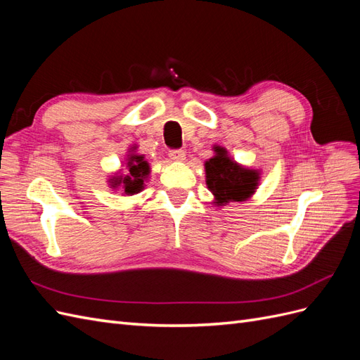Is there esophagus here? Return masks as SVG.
I'll return each mask as SVG.
<instances>
[{"mask_svg":"<svg viewBox=\"0 0 360 360\" xmlns=\"http://www.w3.org/2000/svg\"><path fill=\"white\" fill-rule=\"evenodd\" d=\"M169 159L172 162H184V159H186V155H184L183 150H171L169 151Z\"/></svg>","mask_w":360,"mask_h":360,"instance_id":"esophagus-1","label":"esophagus"}]
</instances>
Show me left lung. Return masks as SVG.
Masks as SVG:
<instances>
[{
  "instance_id": "1",
  "label": "left lung",
  "mask_w": 360,
  "mask_h": 360,
  "mask_svg": "<svg viewBox=\"0 0 360 360\" xmlns=\"http://www.w3.org/2000/svg\"><path fill=\"white\" fill-rule=\"evenodd\" d=\"M213 151L214 156L204 162L205 184L213 195L212 204L222 207L248 201L258 189L261 171L240 165L225 147L216 144Z\"/></svg>"
}]
</instances>
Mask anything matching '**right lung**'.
Segmentation results:
<instances>
[{"label":"right lung","mask_w":360,"mask_h":360,"mask_svg":"<svg viewBox=\"0 0 360 360\" xmlns=\"http://www.w3.org/2000/svg\"><path fill=\"white\" fill-rule=\"evenodd\" d=\"M136 150V144L127 148V155L122 163V167H126V174H123V169H120L108 179V186L112 191H122V195H124V197H132V195L144 191L151 172L150 163L146 160V156L138 155Z\"/></svg>","instance_id":"obj_1"}]
</instances>
